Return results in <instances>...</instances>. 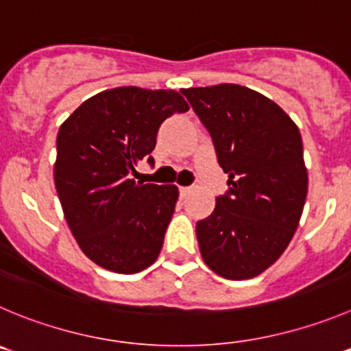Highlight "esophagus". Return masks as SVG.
Wrapping results in <instances>:
<instances>
[{
    "instance_id": "34e87169",
    "label": "esophagus",
    "mask_w": 351,
    "mask_h": 351,
    "mask_svg": "<svg viewBox=\"0 0 351 351\" xmlns=\"http://www.w3.org/2000/svg\"><path fill=\"white\" fill-rule=\"evenodd\" d=\"M189 193H191V188H188V186H181V188H179V196H181V198H186Z\"/></svg>"
}]
</instances>
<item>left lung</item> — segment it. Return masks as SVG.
I'll return each mask as SVG.
<instances>
[{
  "label": "left lung",
  "instance_id": "8db88e82",
  "mask_svg": "<svg viewBox=\"0 0 351 351\" xmlns=\"http://www.w3.org/2000/svg\"><path fill=\"white\" fill-rule=\"evenodd\" d=\"M182 95L229 176V191L196 223L199 253L220 278H256L285 253L302 219L308 173L298 125L278 103L245 86L189 88Z\"/></svg>",
  "mask_w": 351,
  "mask_h": 351
}]
</instances>
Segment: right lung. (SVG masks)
Listing matches in <instances>:
<instances>
[{"instance_id":"1","label":"right lung","mask_w":351,"mask_h":351,"mask_svg":"<svg viewBox=\"0 0 351 351\" xmlns=\"http://www.w3.org/2000/svg\"><path fill=\"white\" fill-rule=\"evenodd\" d=\"M173 89H106L86 99L60 125L56 193L84 255L117 274L148 269L160 255L179 198L178 186L129 179L155 149L160 123L188 112Z\"/></svg>"}]
</instances>
